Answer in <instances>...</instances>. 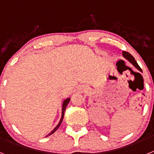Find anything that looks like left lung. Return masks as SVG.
Wrapping results in <instances>:
<instances>
[{
  "instance_id": "1",
  "label": "left lung",
  "mask_w": 154,
  "mask_h": 154,
  "mask_svg": "<svg viewBox=\"0 0 154 154\" xmlns=\"http://www.w3.org/2000/svg\"><path fill=\"white\" fill-rule=\"evenodd\" d=\"M123 57L126 58V59H127L129 62H131V63L133 64V65H134V66H135V67L138 69V70H140V72H142V69H141V68L139 66V65L137 64V61L135 60V58H133V56L131 55V54H130V53L127 52V51H123Z\"/></svg>"
}]
</instances>
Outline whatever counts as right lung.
<instances>
[{
	"instance_id": "obj_1",
	"label": "right lung",
	"mask_w": 154,
	"mask_h": 154,
	"mask_svg": "<svg viewBox=\"0 0 154 154\" xmlns=\"http://www.w3.org/2000/svg\"><path fill=\"white\" fill-rule=\"evenodd\" d=\"M69 101H70V98H69V99H65V101L63 102V104H62V118H61V119H60V122H59V123H58V124L57 125V126H56V127H55V129H54V130H53L51 132V133H48V135L46 136V137H48V136L51 135V134H52V133H55V132L57 130H58V128H59V126H60L61 123H62V120H63V118H64V114H65V109H66V107H67V105L69 104Z\"/></svg>"
}]
</instances>
